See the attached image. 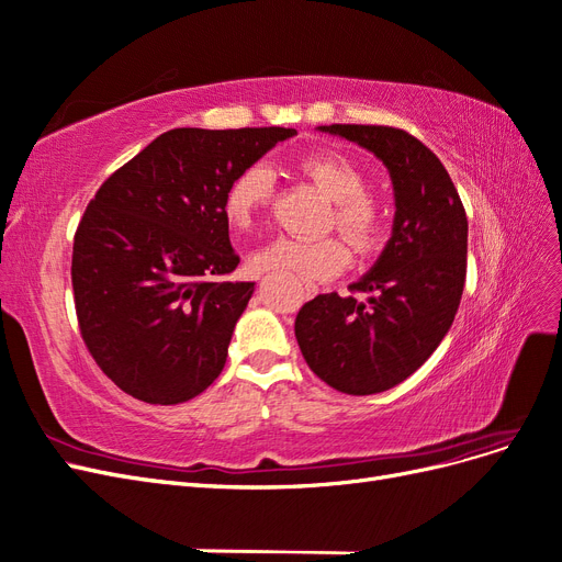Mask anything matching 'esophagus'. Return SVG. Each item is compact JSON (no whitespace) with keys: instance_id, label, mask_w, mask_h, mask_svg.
<instances>
[{"instance_id":"34e87169","label":"esophagus","mask_w":562,"mask_h":562,"mask_svg":"<svg viewBox=\"0 0 562 562\" xmlns=\"http://www.w3.org/2000/svg\"><path fill=\"white\" fill-rule=\"evenodd\" d=\"M304 295H307V297H316V295H318V288H316L314 283H307V285H304Z\"/></svg>"}]
</instances>
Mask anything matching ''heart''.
I'll return each instance as SVG.
<instances>
[{"label":"heart","instance_id":"heart-1","mask_svg":"<svg viewBox=\"0 0 562 562\" xmlns=\"http://www.w3.org/2000/svg\"><path fill=\"white\" fill-rule=\"evenodd\" d=\"M300 171L318 190L335 201L330 223L337 225L349 244L368 252L380 244L382 211L375 199L366 194L368 180L353 161L335 151H316L300 161ZM274 196V173L265 164H250L236 173L223 194L225 220L236 229H248ZM349 262V250L337 236L323 239H293L277 236L250 255L255 271H283L300 281H326L339 274Z\"/></svg>","mask_w":562,"mask_h":562}]
</instances>
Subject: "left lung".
Returning <instances> with one entry per match:
<instances>
[{
	"instance_id": "1",
	"label": "left lung",
	"mask_w": 562,
	"mask_h": 562,
	"mask_svg": "<svg viewBox=\"0 0 562 562\" xmlns=\"http://www.w3.org/2000/svg\"><path fill=\"white\" fill-rule=\"evenodd\" d=\"M318 131L372 151L394 184L391 239L349 285L370 297L316 295L295 318L316 375L342 394L370 396L411 378L448 335L464 291L469 223L446 166L411 133L361 124Z\"/></svg>"
}]
</instances>
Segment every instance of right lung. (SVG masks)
Wrapping results in <instances>:
<instances>
[{
    "instance_id": "obj_1",
    "label": "right lung",
    "mask_w": 562,
    "mask_h": 562,
    "mask_svg": "<svg viewBox=\"0 0 562 562\" xmlns=\"http://www.w3.org/2000/svg\"><path fill=\"white\" fill-rule=\"evenodd\" d=\"M295 128H173L114 171L75 234L79 330L128 396L176 405L209 389L255 291L220 281L239 265L223 194Z\"/></svg>"
}]
</instances>
